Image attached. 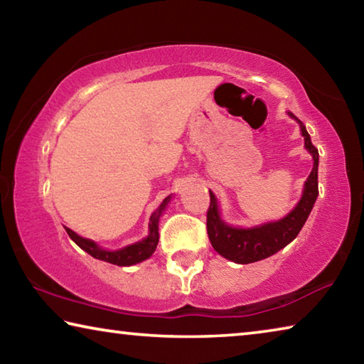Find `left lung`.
<instances>
[{
    "mask_svg": "<svg viewBox=\"0 0 364 364\" xmlns=\"http://www.w3.org/2000/svg\"><path fill=\"white\" fill-rule=\"evenodd\" d=\"M292 115V114H291ZM294 117V115H292ZM295 120L300 123L301 136L305 138V147L313 156V170L310 176L305 181L304 196L299 202V205L294 210L279 221L268 223L257 228H249V230H241V228H231L223 223L220 218L217 199L213 193H210V205L207 210V234L208 239L213 245V249L220 255L236 263H254L286 247L289 242H292L297 234L300 232L301 226L310 215L315 200L318 197V149L311 144L310 134L306 128L297 117Z\"/></svg>",
    "mask_w": 364,
    "mask_h": 364,
    "instance_id": "left-lung-1",
    "label": "left lung"
}]
</instances>
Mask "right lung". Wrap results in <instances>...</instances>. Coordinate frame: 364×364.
<instances>
[{
	"instance_id": "1",
	"label": "right lung",
	"mask_w": 364,
	"mask_h": 364,
	"mask_svg": "<svg viewBox=\"0 0 364 364\" xmlns=\"http://www.w3.org/2000/svg\"><path fill=\"white\" fill-rule=\"evenodd\" d=\"M168 202H170V196L162 202V204H160L157 210L151 215V218H149V236L143 239L141 242L132 244L125 249H120V250H115V252L101 249L96 242L90 241V239H85L82 236H78L77 232H73L72 230H69V228H65V231L70 236L72 241L75 242L80 249L88 252L91 257L97 258V260H104L107 263L119 264V267H130V264L139 263V262L146 260V258H149L154 254V250H156L157 242H159V218H160V215H162L164 208H165V205L168 204Z\"/></svg>"
}]
</instances>
